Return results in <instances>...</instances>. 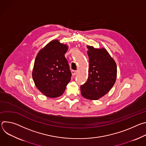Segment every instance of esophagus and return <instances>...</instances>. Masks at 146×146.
<instances>
[{
  "label": "esophagus",
  "mask_w": 146,
  "mask_h": 146,
  "mask_svg": "<svg viewBox=\"0 0 146 146\" xmlns=\"http://www.w3.org/2000/svg\"><path fill=\"white\" fill-rule=\"evenodd\" d=\"M77 73V70H72V74L73 76H75Z\"/></svg>",
  "instance_id": "1"
}]
</instances>
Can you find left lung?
I'll list each match as a JSON object with an SVG mask.
<instances>
[{
  "label": "left lung",
  "mask_w": 146,
  "mask_h": 146,
  "mask_svg": "<svg viewBox=\"0 0 146 146\" xmlns=\"http://www.w3.org/2000/svg\"><path fill=\"white\" fill-rule=\"evenodd\" d=\"M89 56L88 78L81 86L83 97L98 100L113 87L117 77V65L105 48L96 49L87 46Z\"/></svg>",
  "instance_id": "obj_1"
}]
</instances>
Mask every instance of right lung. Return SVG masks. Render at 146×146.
Listing matches in <instances>:
<instances>
[{
  "label": "right lung",
  "instance_id": "1",
  "mask_svg": "<svg viewBox=\"0 0 146 146\" xmlns=\"http://www.w3.org/2000/svg\"><path fill=\"white\" fill-rule=\"evenodd\" d=\"M66 45L54 40L38 53L32 77L36 87L46 96L56 98L63 94L70 81L72 73L65 56Z\"/></svg>",
  "mask_w": 146,
  "mask_h": 146
}]
</instances>
